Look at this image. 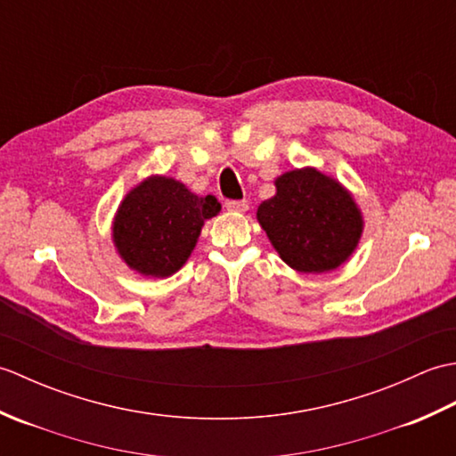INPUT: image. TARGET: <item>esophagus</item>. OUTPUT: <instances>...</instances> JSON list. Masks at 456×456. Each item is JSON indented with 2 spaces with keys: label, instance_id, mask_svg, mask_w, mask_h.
I'll return each mask as SVG.
<instances>
[{
  "label": "esophagus",
  "instance_id": "esophagus-1",
  "mask_svg": "<svg viewBox=\"0 0 456 456\" xmlns=\"http://www.w3.org/2000/svg\"><path fill=\"white\" fill-rule=\"evenodd\" d=\"M225 208H227L229 211L243 213V211L248 209V201H247V200H227V201H225Z\"/></svg>",
  "mask_w": 456,
  "mask_h": 456
}]
</instances>
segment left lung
Wrapping results in <instances>:
<instances>
[{
    "label": "left lung",
    "instance_id": "8db88e82",
    "mask_svg": "<svg viewBox=\"0 0 456 456\" xmlns=\"http://www.w3.org/2000/svg\"><path fill=\"white\" fill-rule=\"evenodd\" d=\"M274 183V198L260 203L256 219L280 258L305 274L348 260L362 235L361 209L348 190L315 168L289 170Z\"/></svg>",
    "mask_w": 456,
    "mask_h": 456
}]
</instances>
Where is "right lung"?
I'll return each mask as SVG.
<instances>
[{"label":"right lung","instance_id":"1","mask_svg":"<svg viewBox=\"0 0 456 456\" xmlns=\"http://www.w3.org/2000/svg\"><path fill=\"white\" fill-rule=\"evenodd\" d=\"M221 203L196 196L182 182L151 176L134 186L113 219V243L134 273L168 278L186 265L203 221L216 217Z\"/></svg>","mask_w":456,"mask_h":456}]
</instances>
